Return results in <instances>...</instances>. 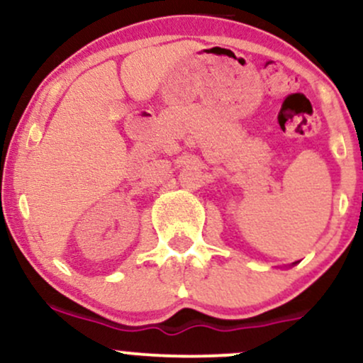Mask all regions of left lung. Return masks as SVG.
Wrapping results in <instances>:
<instances>
[{
  "mask_svg": "<svg viewBox=\"0 0 363 363\" xmlns=\"http://www.w3.org/2000/svg\"><path fill=\"white\" fill-rule=\"evenodd\" d=\"M294 264H295V262H294Z\"/></svg>",
  "mask_w": 363,
  "mask_h": 363,
  "instance_id": "obj_1",
  "label": "left lung"
}]
</instances>
